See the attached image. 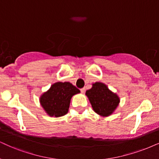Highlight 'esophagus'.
I'll use <instances>...</instances> for the list:
<instances>
[{
    "label": "esophagus",
    "instance_id": "esophagus-1",
    "mask_svg": "<svg viewBox=\"0 0 159 159\" xmlns=\"http://www.w3.org/2000/svg\"><path fill=\"white\" fill-rule=\"evenodd\" d=\"M80 90H81V93H84V92H85V91H86L85 88H82V89H81Z\"/></svg>",
    "mask_w": 159,
    "mask_h": 159
}]
</instances>
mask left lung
<instances>
[{"label": "left lung", "instance_id": "8db88e82", "mask_svg": "<svg viewBox=\"0 0 159 159\" xmlns=\"http://www.w3.org/2000/svg\"><path fill=\"white\" fill-rule=\"evenodd\" d=\"M86 94L92 108L96 113L101 116H108L113 113L119 104L120 99L103 83L96 82L91 89L86 92Z\"/></svg>", "mask_w": 159, "mask_h": 159}]
</instances>
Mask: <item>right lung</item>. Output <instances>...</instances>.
Wrapping results in <instances>:
<instances>
[{"label":"right lung","mask_w":159,"mask_h":159,"mask_svg":"<svg viewBox=\"0 0 159 159\" xmlns=\"http://www.w3.org/2000/svg\"><path fill=\"white\" fill-rule=\"evenodd\" d=\"M80 90L69 82H57L40 98V103L47 114L59 117L65 115L69 109L70 99Z\"/></svg>","instance_id":"1"}]
</instances>
